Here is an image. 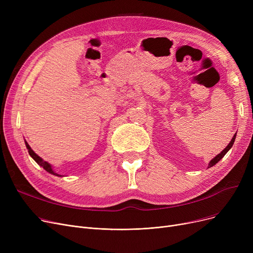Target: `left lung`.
Here are the masks:
<instances>
[{
    "mask_svg": "<svg viewBox=\"0 0 253 253\" xmlns=\"http://www.w3.org/2000/svg\"><path fill=\"white\" fill-rule=\"evenodd\" d=\"M236 134H237V133H235V135L233 136L232 140L230 141V143L227 145V147H225V149H223V151H221L218 155H216V156H215L213 159H212V160L209 162V164H208V168L212 167L213 165H215L217 162H219V161L221 160V159L223 158V156L231 150V148L233 147V144H234V141H235V139H236Z\"/></svg>",
    "mask_w": 253,
    "mask_h": 253,
    "instance_id": "8db88e82",
    "label": "left lung"
}]
</instances>
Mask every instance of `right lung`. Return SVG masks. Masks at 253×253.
Listing matches in <instances>:
<instances>
[{"label":"right lung","instance_id":"1","mask_svg":"<svg viewBox=\"0 0 253 253\" xmlns=\"http://www.w3.org/2000/svg\"><path fill=\"white\" fill-rule=\"evenodd\" d=\"M25 142V145H26V149L29 150V154H30V156L34 159V160L41 166V167H43L47 172H49V173H51V174H53V175H55V176H63V175H61V174H58V173H56V172L53 170V168H52V166H51V164H49L48 162H46V161H44L43 159L40 157V156H38L33 150H32V148L30 147L29 145V143L26 142V141H24Z\"/></svg>","mask_w":253,"mask_h":253}]
</instances>
